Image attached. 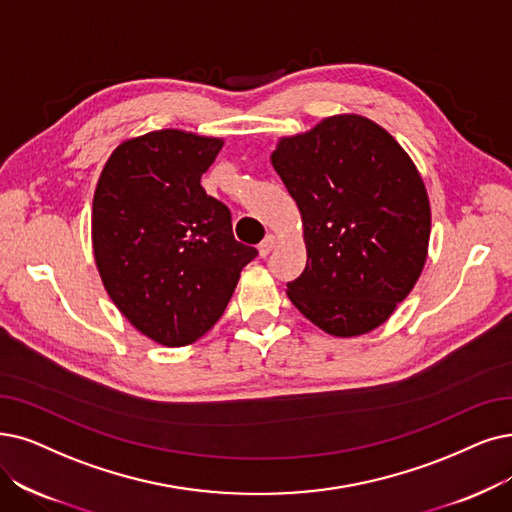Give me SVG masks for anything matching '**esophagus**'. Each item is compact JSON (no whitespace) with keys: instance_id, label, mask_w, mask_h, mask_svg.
<instances>
[{"instance_id":"esophagus-1","label":"esophagus","mask_w":512,"mask_h":512,"mask_svg":"<svg viewBox=\"0 0 512 512\" xmlns=\"http://www.w3.org/2000/svg\"><path fill=\"white\" fill-rule=\"evenodd\" d=\"M275 248V237L273 235H267L264 237L262 241H260V245H258V252H260V256L262 258H267L269 254H271V250Z\"/></svg>"}]
</instances>
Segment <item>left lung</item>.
Instances as JSON below:
<instances>
[{
    "mask_svg": "<svg viewBox=\"0 0 512 512\" xmlns=\"http://www.w3.org/2000/svg\"><path fill=\"white\" fill-rule=\"evenodd\" d=\"M271 161L304 224L306 267L290 300L332 336L374 330L426 262L431 206L412 159L374 121L334 115L283 138Z\"/></svg>",
    "mask_w": 512,
    "mask_h": 512,
    "instance_id": "1",
    "label": "left lung"
}]
</instances>
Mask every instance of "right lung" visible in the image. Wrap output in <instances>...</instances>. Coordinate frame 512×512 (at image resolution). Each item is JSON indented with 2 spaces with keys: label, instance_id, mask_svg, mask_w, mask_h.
Returning <instances> with one entry per match:
<instances>
[{
  "label": "right lung",
  "instance_id": "obj_1",
  "mask_svg": "<svg viewBox=\"0 0 512 512\" xmlns=\"http://www.w3.org/2000/svg\"><path fill=\"white\" fill-rule=\"evenodd\" d=\"M222 140L157 130L113 151L92 208L102 283L138 332L185 346L222 317L258 256L233 235L231 210L201 187Z\"/></svg>",
  "mask_w": 512,
  "mask_h": 512
}]
</instances>
